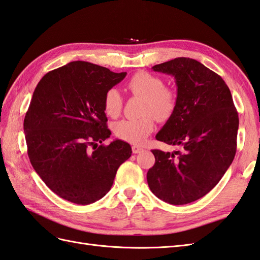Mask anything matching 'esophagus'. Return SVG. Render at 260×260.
Masks as SVG:
<instances>
[{"label": "esophagus", "mask_w": 260, "mask_h": 260, "mask_svg": "<svg viewBox=\"0 0 260 260\" xmlns=\"http://www.w3.org/2000/svg\"><path fill=\"white\" fill-rule=\"evenodd\" d=\"M132 150H133V153L134 154H139L143 151V148L141 146H137V145H134L133 147H132Z\"/></svg>", "instance_id": "obj_1"}]
</instances>
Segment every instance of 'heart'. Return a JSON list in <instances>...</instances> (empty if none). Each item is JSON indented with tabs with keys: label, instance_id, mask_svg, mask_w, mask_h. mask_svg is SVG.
<instances>
[{
	"label": "heart",
	"instance_id": "b5f03b06",
	"mask_svg": "<svg viewBox=\"0 0 260 260\" xmlns=\"http://www.w3.org/2000/svg\"><path fill=\"white\" fill-rule=\"evenodd\" d=\"M127 89L136 96L143 97L140 118L121 119L114 125V133L118 139L140 144L154 129V117L167 121L174 114L176 97L172 90L165 88L164 81L148 73L135 74L127 82ZM123 108V97L118 89L109 88L104 96V110L109 117H117Z\"/></svg>",
	"mask_w": 260,
	"mask_h": 260
}]
</instances>
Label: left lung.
I'll list each match as a JSON object with an SVG mask.
<instances>
[{
    "mask_svg": "<svg viewBox=\"0 0 260 260\" xmlns=\"http://www.w3.org/2000/svg\"><path fill=\"white\" fill-rule=\"evenodd\" d=\"M152 69L172 75L178 87L174 114L155 137L182 150H153L147 183L158 199L181 206L211 191L233 163L238 113L223 79L197 60L175 58Z\"/></svg>",
    "mask_w": 260,
    "mask_h": 260,
    "instance_id": "8db88e82",
    "label": "left lung"
}]
</instances>
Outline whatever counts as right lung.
Returning <instances> with one entry per match:
<instances>
[{
  "label": "right lung",
  "instance_id": "right-lung-1",
  "mask_svg": "<svg viewBox=\"0 0 260 260\" xmlns=\"http://www.w3.org/2000/svg\"><path fill=\"white\" fill-rule=\"evenodd\" d=\"M125 76L73 61L49 71L36 87L23 123L27 155L46 185L64 200L90 204L102 199L132 155L124 141L102 144L112 134L105 92Z\"/></svg>",
  "mask_w": 260,
  "mask_h": 260
}]
</instances>
